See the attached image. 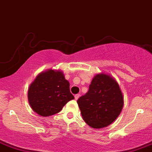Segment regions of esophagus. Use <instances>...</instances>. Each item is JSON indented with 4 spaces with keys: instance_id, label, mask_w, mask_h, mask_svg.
Returning <instances> with one entry per match:
<instances>
[{
    "instance_id": "esophagus-1",
    "label": "esophagus",
    "mask_w": 152,
    "mask_h": 152,
    "mask_svg": "<svg viewBox=\"0 0 152 152\" xmlns=\"http://www.w3.org/2000/svg\"><path fill=\"white\" fill-rule=\"evenodd\" d=\"M79 97H80V94H77L75 95V99H76V100H78Z\"/></svg>"
}]
</instances>
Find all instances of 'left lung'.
Segmentation results:
<instances>
[{
    "instance_id": "left-lung-1",
    "label": "left lung",
    "mask_w": 152,
    "mask_h": 152,
    "mask_svg": "<svg viewBox=\"0 0 152 152\" xmlns=\"http://www.w3.org/2000/svg\"><path fill=\"white\" fill-rule=\"evenodd\" d=\"M77 103L83 120L93 128L107 127L121 113L124 100L116 81L106 74H97L92 79L88 91Z\"/></svg>"
}]
</instances>
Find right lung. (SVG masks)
Segmentation results:
<instances>
[{"label":"right lung","instance_id":"1","mask_svg":"<svg viewBox=\"0 0 152 152\" xmlns=\"http://www.w3.org/2000/svg\"><path fill=\"white\" fill-rule=\"evenodd\" d=\"M74 99L69 82L61 71L49 69L38 75L28 89L31 108L41 116L58 113L65 104Z\"/></svg>","mask_w":152,"mask_h":152}]
</instances>
